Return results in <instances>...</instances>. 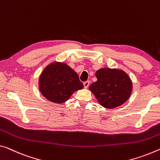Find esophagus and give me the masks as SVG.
<instances>
[{"instance_id":"1","label":"esophagus","mask_w":160,"mask_h":160,"mask_svg":"<svg viewBox=\"0 0 160 160\" xmlns=\"http://www.w3.org/2000/svg\"><path fill=\"white\" fill-rule=\"evenodd\" d=\"M89 82L88 81H87V82H83V86H84V88H87L88 87V86H89Z\"/></svg>"}]
</instances>
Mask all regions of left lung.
<instances>
[{"mask_svg": "<svg viewBox=\"0 0 160 160\" xmlns=\"http://www.w3.org/2000/svg\"><path fill=\"white\" fill-rule=\"evenodd\" d=\"M96 77L97 81L89 86V89L102 107L113 109L128 100L132 82L124 71L103 68L97 71Z\"/></svg>", "mask_w": 160, "mask_h": 160, "instance_id": "obj_1", "label": "left lung"}]
</instances>
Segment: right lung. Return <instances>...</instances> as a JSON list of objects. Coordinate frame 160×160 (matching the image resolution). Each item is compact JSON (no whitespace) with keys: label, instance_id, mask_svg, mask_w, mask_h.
<instances>
[{"label":"right lung","instance_id":"add662e5","mask_svg":"<svg viewBox=\"0 0 160 160\" xmlns=\"http://www.w3.org/2000/svg\"><path fill=\"white\" fill-rule=\"evenodd\" d=\"M39 90L50 102L61 104L83 88L77 73L63 62H53L44 68L38 80Z\"/></svg>","mask_w":160,"mask_h":160}]
</instances>
